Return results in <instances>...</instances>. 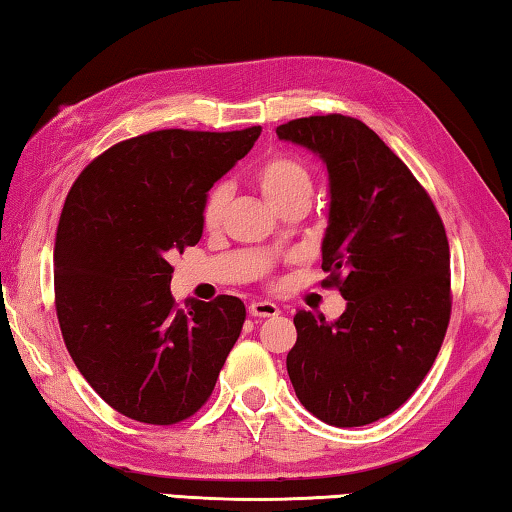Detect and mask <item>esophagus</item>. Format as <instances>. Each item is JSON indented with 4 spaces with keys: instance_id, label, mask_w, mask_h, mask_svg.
I'll use <instances>...</instances> for the list:
<instances>
[{
    "instance_id": "1",
    "label": "esophagus",
    "mask_w": 512,
    "mask_h": 512,
    "mask_svg": "<svg viewBox=\"0 0 512 512\" xmlns=\"http://www.w3.org/2000/svg\"><path fill=\"white\" fill-rule=\"evenodd\" d=\"M250 316H257V318H273L280 314V307L275 305V302H268V300H255L250 302Z\"/></svg>"
}]
</instances>
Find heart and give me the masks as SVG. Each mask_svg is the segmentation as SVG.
<instances>
[{
  "label": "heart",
  "instance_id": "b5f03b06",
  "mask_svg": "<svg viewBox=\"0 0 512 512\" xmlns=\"http://www.w3.org/2000/svg\"><path fill=\"white\" fill-rule=\"evenodd\" d=\"M253 180L266 203L275 207L277 212L287 210L293 205H307L314 196V173L305 162L289 153H273L259 164L253 173ZM230 189L228 185H216L207 192L201 210V219L207 230L219 228L223 214L228 210Z\"/></svg>",
  "mask_w": 512,
  "mask_h": 512
}]
</instances>
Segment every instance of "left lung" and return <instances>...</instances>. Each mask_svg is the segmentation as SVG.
Returning <instances> with one entry per match:
<instances>
[{"instance_id": "1", "label": "left lung", "mask_w": 512, "mask_h": 512, "mask_svg": "<svg viewBox=\"0 0 512 512\" xmlns=\"http://www.w3.org/2000/svg\"><path fill=\"white\" fill-rule=\"evenodd\" d=\"M329 173L325 287L348 300L327 323L300 309L287 370L298 400L334 427H363L409 400L443 345L452 289L436 205L363 121L316 115L277 126Z\"/></svg>"}]
</instances>
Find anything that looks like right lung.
<instances>
[{
	"instance_id": "add662e5",
	"label": "right lung",
	"mask_w": 512,
	"mask_h": 512,
	"mask_svg": "<svg viewBox=\"0 0 512 512\" xmlns=\"http://www.w3.org/2000/svg\"><path fill=\"white\" fill-rule=\"evenodd\" d=\"M259 133H146L103 151L69 189L54 246L60 332L81 375L126 418L194 415L239 339L244 302L178 309L169 257L201 241L207 192Z\"/></svg>"
}]
</instances>
